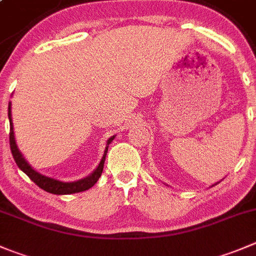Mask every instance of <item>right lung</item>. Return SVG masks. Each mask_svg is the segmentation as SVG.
<instances>
[{
	"instance_id": "1",
	"label": "right lung",
	"mask_w": 256,
	"mask_h": 256,
	"mask_svg": "<svg viewBox=\"0 0 256 256\" xmlns=\"http://www.w3.org/2000/svg\"><path fill=\"white\" fill-rule=\"evenodd\" d=\"M11 102L8 104V118H10V148H11L12 156L14 158V162L17 164L20 168L36 184L38 188H41L42 190L47 191L50 194L54 195H68V194H75V192H81V191L88 190L90 188H92L98 180L100 178L101 174L104 170V164H105L106 154H108V145L112 142V140L115 138V136H111L110 138L106 142V148L105 152H104L102 158H101L100 164H98V168L92 171L88 176L81 178V180L74 181V182H64V181L56 180V178H48V176L41 175L40 172H37L36 170L31 168L28 162L26 161V158L22 156L21 151L18 150L16 145V140H14V124H12L11 118Z\"/></svg>"
}]
</instances>
